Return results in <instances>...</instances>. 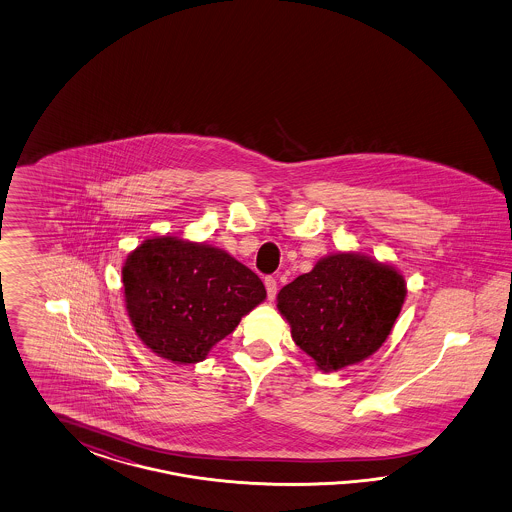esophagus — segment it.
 Returning a JSON list of instances; mask_svg holds the SVG:
<instances>
[{"instance_id": "34e87169", "label": "esophagus", "mask_w": 512, "mask_h": 512, "mask_svg": "<svg viewBox=\"0 0 512 512\" xmlns=\"http://www.w3.org/2000/svg\"><path fill=\"white\" fill-rule=\"evenodd\" d=\"M264 287H266L268 300H274V298H276V293H278V281L268 276V278H264Z\"/></svg>"}]
</instances>
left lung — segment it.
I'll return each mask as SVG.
<instances>
[{
  "mask_svg": "<svg viewBox=\"0 0 512 512\" xmlns=\"http://www.w3.org/2000/svg\"><path fill=\"white\" fill-rule=\"evenodd\" d=\"M402 272L357 251L321 257L278 293V311L317 370L358 364L387 341L402 311Z\"/></svg>",
  "mask_w": 512,
  "mask_h": 512,
  "instance_id": "1",
  "label": "left lung"
}]
</instances>
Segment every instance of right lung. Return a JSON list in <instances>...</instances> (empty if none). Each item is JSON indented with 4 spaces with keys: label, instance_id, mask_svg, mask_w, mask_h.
Returning a JSON list of instances; mask_svg holds the SVG:
<instances>
[{
    "label": "right lung",
    "instance_id": "add662e5",
    "mask_svg": "<svg viewBox=\"0 0 512 512\" xmlns=\"http://www.w3.org/2000/svg\"><path fill=\"white\" fill-rule=\"evenodd\" d=\"M125 310L139 340L174 364H197L266 298L233 255L178 236L146 238L122 266Z\"/></svg>",
    "mask_w": 512,
    "mask_h": 512
}]
</instances>
